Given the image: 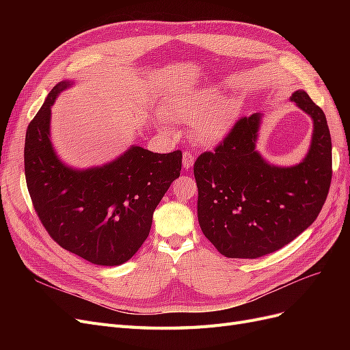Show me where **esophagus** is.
I'll use <instances>...</instances> for the list:
<instances>
[{"mask_svg":"<svg viewBox=\"0 0 350 350\" xmlns=\"http://www.w3.org/2000/svg\"><path fill=\"white\" fill-rule=\"evenodd\" d=\"M194 161H196V157H194V154L191 152L187 150V152L183 153V165H184L185 169L191 167L194 165Z\"/></svg>","mask_w":350,"mask_h":350,"instance_id":"1","label":"esophagus"}]
</instances>
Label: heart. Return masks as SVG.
<instances>
[{
    "mask_svg": "<svg viewBox=\"0 0 350 350\" xmlns=\"http://www.w3.org/2000/svg\"><path fill=\"white\" fill-rule=\"evenodd\" d=\"M165 112L169 118L193 125L194 135L201 143L213 144L228 134L235 116V105L221 98L219 92L204 89L178 94L166 103ZM157 125L165 133L174 131L165 116H159Z\"/></svg>",
    "mask_w": 350,
    "mask_h": 350,
    "instance_id": "b5f03b06",
    "label": "heart"
}]
</instances>
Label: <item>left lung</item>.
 Here are the masks:
<instances>
[{
	"label": "left lung",
	"instance_id": "8db88e82",
	"mask_svg": "<svg viewBox=\"0 0 350 350\" xmlns=\"http://www.w3.org/2000/svg\"><path fill=\"white\" fill-rule=\"evenodd\" d=\"M291 100L314 121L310 152L279 167L256 150L260 113L242 116L213 152L194 163L197 215L204 237L229 258L274 252L312 225L332 183V137L323 109L304 90Z\"/></svg>",
	"mask_w": 350,
	"mask_h": 350
}]
</instances>
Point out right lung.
<instances>
[{
	"label": "right lung",
	"instance_id": "right-lung-1",
	"mask_svg": "<svg viewBox=\"0 0 350 350\" xmlns=\"http://www.w3.org/2000/svg\"><path fill=\"white\" fill-rule=\"evenodd\" d=\"M70 84L58 83L27 126V189L40 224L59 247L98 266H120L149 237L154 208L181 174L183 153L131 146L100 167H68L51 144L49 121L52 103Z\"/></svg>",
	"mask_w": 350,
	"mask_h": 350
}]
</instances>
